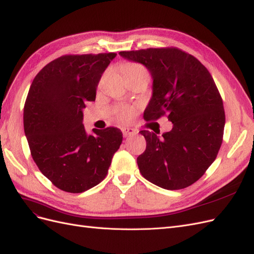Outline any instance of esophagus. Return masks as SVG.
Returning <instances> with one entry per match:
<instances>
[{"instance_id":"esophagus-1","label":"esophagus","mask_w":254,"mask_h":254,"mask_svg":"<svg viewBox=\"0 0 254 254\" xmlns=\"http://www.w3.org/2000/svg\"><path fill=\"white\" fill-rule=\"evenodd\" d=\"M122 132H123V135H124V136L126 137V136H129V135L135 134V130H134V129H132V128L123 127V128H122Z\"/></svg>"}]
</instances>
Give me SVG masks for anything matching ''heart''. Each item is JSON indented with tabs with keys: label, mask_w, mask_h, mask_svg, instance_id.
Segmentation results:
<instances>
[{
	"label": "heart",
	"mask_w": 254,
	"mask_h": 254,
	"mask_svg": "<svg viewBox=\"0 0 254 254\" xmlns=\"http://www.w3.org/2000/svg\"><path fill=\"white\" fill-rule=\"evenodd\" d=\"M123 71H124V74L126 77L130 75H134V74H145V75H148V72L146 68L139 64H133V63H130V64H126L123 67ZM135 115V109L133 107H123V108L120 109L119 111V119L122 122H129L133 119V117Z\"/></svg>",
	"instance_id": "obj_1"
}]
</instances>
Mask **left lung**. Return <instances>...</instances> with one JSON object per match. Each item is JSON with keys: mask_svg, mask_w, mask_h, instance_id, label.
Wrapping results in <instances>:
<instances>
[{"mask_svg": "<svg viewBox=\"0 0 254 254\" xmlns=\"http://www.w3.org/2000/svg\"><path fill=\"white\" fill-rule=\"evenodd\" d=\"M146 66L152 95L144 120L167 114L173 129L159 137L141 130L145 151L137 157L145 179L165 190H181L196 182L216 159L226 123L224 104L206 67L176 48L120 52Z\"/></svg>", "mask_w": 254, "mask_h": 254, "instance_id": "8db88e82", "label": "left lung"}]
</instances>
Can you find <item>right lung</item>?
<instances>
[{"instance_id": "add662e5", "label": "right lung", "mask_w": 254, "mask_h": 254, "mask_svg": "<svg viewBox=\"0 0 254 254\" xmlns=\"http://www.w3.org/2000/svg\"><path fill=\"white\" fill-rule=\"evenodd\" d=\"M115 56H61L45 65L29 88L23 123L30 153L40 172L68 193L101 183L122 144L120 129L88 134L82 124V109L95 101L97 84Z\"/></svg>"}]
</instances>
